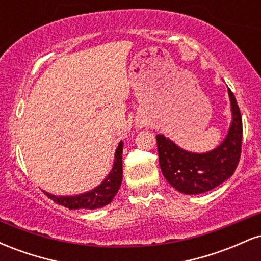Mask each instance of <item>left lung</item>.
I'll return each mask as SVG.
<instances>
[{"label": "left lung", "mask_w": 261, "mask_h": 261, "mask_svg": "<svg viewBox=\"0 0 261 261\" xmlns=\"http://www.w3.org/2000/svg\"><path fill=\"white\" fill-rule=\"evenodd\" d=\"M233 121L224 141L207 153H190L157 135L161 170L167 181L182 194L193 195L212 190L234 173L242 153V115L233 92L228 89Z\"/></svg>", "instance_id": "1"}]
</instances>
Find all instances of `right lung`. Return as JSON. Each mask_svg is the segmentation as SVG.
I'll return each instance as SVG.
<instances>
[{
    "mask_svg": "<svg viewBox=\"0 0 261 261\" xmlns=\"http://www.w3.org/2000/svg\"><path fill=\"white\" fill-rule=\"evenodd\" d=\"M122 146L124 143H119L115 152V162L112 172L107 176L99 187H97L88 193L81 194L76 196H55L49 193H45L49 199L59 205L65 206L70 210L77 208H99L109 203L114 199V196L118 193L119 188L122 180Z\"/></svg>",
    "mask_w": 261,
    "mask_h": 261,
    "instance_id": "obj_1",
    "label": "right lung"
}]
</instances>
